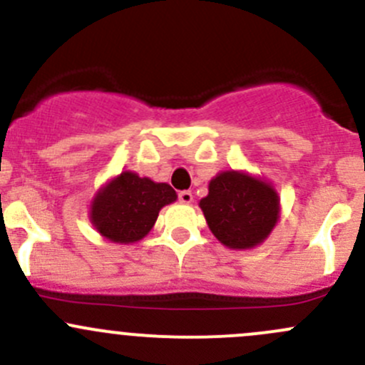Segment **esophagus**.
Returning <instances> with one entry per match:
<instances>
[{
	"label": "esophagus",
	"instance_id": "1",
	"mask_svg": "<svg viewBox=\"0 0 365 365\" xmlns=\"http://www.w3.org/2000/svg\"><path fill=\"white\" fill-rule=\"evenodd\" d=\"M179 200H181L182 204H191V202H193V193H191L190 190L179 191Z\"/></svg>",
	"mask_w": 365,
	"mask_h": 365
}]
</instances>
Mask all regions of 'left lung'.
I'll return each mask as SVG.
<instances>
[{"label": "left lung", "instance_id": "left-lung-1", "mask_svg": "<svg viewBox=\"0 0 365 365\" xmlns=\"http://www.w3.org/2000/svg\"><path fill=\"white\" fill-rule=\"evenodd\" d=\"M198 205L216 240L232 250L264 243L280 218V197L273 184L243 170L216 174Z\"/></svg>", "mask_w": 365, "mask_h": 365}]
</instances>
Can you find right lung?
<instances>
[{"instance_id": "right-lung-1", "label": "right lung", "mask_w": 365, "mask_h": 365, "mask_svg": "<svg viewBox=\"0 0 365 365\" xmlns=\"http://www.w3.org/2000/svg\"><path fill=\"white\" fill-rule=\"evenodd\" d=\"M178 200L167 182H154L124 170L97 190L90 202L93 229L111 243L131 245L143 240L156 223L161 207Z\"/></svg>"}]
</instances>
